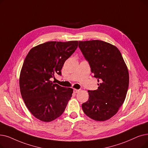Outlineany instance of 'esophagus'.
Returning a JSON list of instances; mask_svg holds the SVG:
<instances>
[{"instance_id": "obj_1", "label": "esophagus", "mask_w": 148, "mask_h": 148, "mask_svg": "<svg viewBox=\"0 0 148 148\" xmlns=\"http://www.w3.org/2000/svg\"><path fill=\"white\" fill-rule=\"evenodd\" d=\"M80 91V89H74V93H77Z\"/></svg>"}]
</instances>
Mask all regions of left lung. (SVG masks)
I'll return each mask as SVG.
<instances>
[{"label": "left lung", "instance_id": "8db88e82", "mask_svg": "<svg viewBox=\"0 0 148 148\" xmlns=\"http://www.w3.org/2000/svg\"><path fill=\"white\" fill-rule=\"evenodd\" d=\"M79 47L88 62L99 84L89 91L88 100L82 105L85 114L96 121H105L116 114L125 100L129 73L121 53L112 45L99 40L79 42Z\"/></svg>", "mask_w": 148, "mask_h": 148}]
</instances>
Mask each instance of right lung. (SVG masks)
<instances>
[{
    "label": "right lung",
    "instance_id": "add662e5",
    "mask_svg": "<svg viewBox=\"0 0 148 148\" xmlns=\"http://www.w3.org/2000/svg\"><path fill=\"white\" fill-rule=\"evenodd\" d=\"M78 41L48 42L32 48L21 69L19 85L28 110L37 119L49 122L60 117L73 89L50 80L61 75L65 62L77 48Z\"/></svg>",
    "mask_w": 148,
    "mask_h": 148
}]
</instances>
